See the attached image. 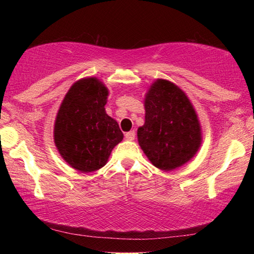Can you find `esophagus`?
Here are the masks:
<instances>
[{"instance_id":"34e87169","label":"esophagus","mask_w":254,"mask_h":254,"mask_svg":"<svg viewBox=\"0 0 254 254\" xmlns=\"http://www.w3.org/2000/svg\"><path fill=\"white\" fill-rule=\"evenodd\" d=\"M135 137V132L134 131H130V132H127L126 133V139L127 141H133Z\"/></svg>"}]
</instances>
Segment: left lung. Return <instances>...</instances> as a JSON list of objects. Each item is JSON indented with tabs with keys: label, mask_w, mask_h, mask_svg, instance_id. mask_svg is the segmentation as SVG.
Masks as SVG:
<instances>
[{
	"label": "left lung",
	"mask_w": 254,
	"mask_h": 254,
	"mask_svg": "<svg viewBox=\"0 0 254 254\" xmlns=\"http://www.w3.org/2000/svg\"><path fill=\"white\" fill-rule=\"evenodd\" d=\"M144 124L137 141L157 168L171 171L191 160L201 145V127L190 100L173 81L159 78L144 96Z\"/></svg>",
	"instance_id": "obj_1"
}]
</instances>
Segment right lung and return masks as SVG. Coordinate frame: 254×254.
Here are the masks:
<instances>
[{
    "label": "right lung",
    "instance_id": "add662e5",
    "mask_svg": "<svg viewBox=\"0 0 254 254\" xmlns=\"http://www.w3.org/2000/svg\"><path fill=\"white\" fill-rule=\"evenodd\" d=\"M109 89L96 77L75 81L59 106L54 141L62 158L80 173L106 165L112 150L123 140L118 122L106 114Z\"/></svg>",
    "mask_w": 254,
    "mask_h": 254
}]
</instances>
